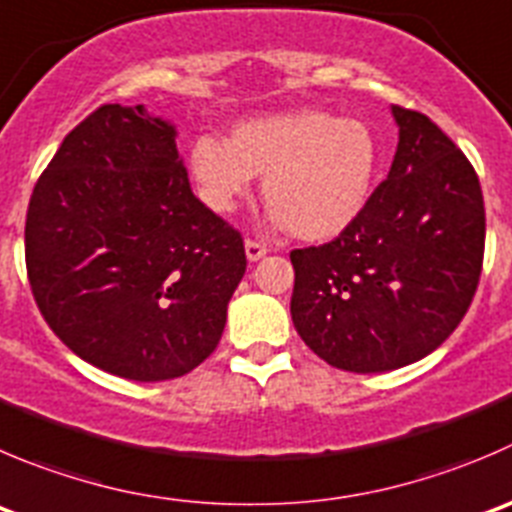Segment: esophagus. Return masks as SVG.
Returning a JSON list of instances; mask_svg holds the SVG:
<instances>
[{
  "instance_id": "obj_1",
  "label": "esophagus",
  "mask_w": 512,
  "mask_h": 512,
  "mask_svg": "<svg viewBox=\"0 0 512 512\" xmlns=\"http://www.w3.org/2000/svg\"><path fill=\"white\" fill-rule=\"evenodd\" d=\"M245 255L250 262H257L267 255V247L257 240H245Z\"/></svg>"
}]
</instances>
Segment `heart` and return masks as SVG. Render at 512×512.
I'll use <instances>...</instances> for the list:
<instances>
[{
	"mask_svg": "<svg viewBox=\"0 0 512 512\" xmlns=\"http://www.w3.org/2000/svg\"><path fill=\"white\" fill-rule=\"evenodd\" d=\"M192 182L217 215H230L265 177L270 220L300 240L342 235L372 195L380 142L362 119L325 109H290L235 124L230 140L202 135L192 142Z\"/></svg>",
	"mask_w": 512,
	"mask_h": 512,
	"instance_id": "1",
	"label": "heart"
}]
</instances>
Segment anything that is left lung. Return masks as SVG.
Masks as SVG:
<instances>
[{
  "label": "left lung",
  "instance_id": "8db88e82",
  "mask_svg": "<svg viewBox=\"0 0 512 512\" xmlns=\"http://www.w3.org/2000/svg\"><path fill=\"white\" fill-rule=\"evenodd\" d=\"M398 150L362 215L292 250L290 312L317 357L347 372L410 365L443 345L483 270L485 207L468 157L438 124L395 104Z\"/></svg>",
  "mask_w": 512,
  "mask_h": 512
}]
</instances>
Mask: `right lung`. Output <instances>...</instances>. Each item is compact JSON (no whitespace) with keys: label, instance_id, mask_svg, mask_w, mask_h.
Segmentation results:
<instances>
[{"label":"right lung","instance_id":"right-lung-1","mask_svg":"<svg viewBox=\"0 0 512 512\" xmlns=\"http://www.w3.org/2000/svg\"><path fill=\"white\" fill-rule=\"evenodd\" d=\"M170 122L102 104L64 137L29 200L27 277L89 365L172 380L212 355L245 275L242 235L192 195Z\"/></svg>","mask_w":512,"mask_h":512}]
</instances>
